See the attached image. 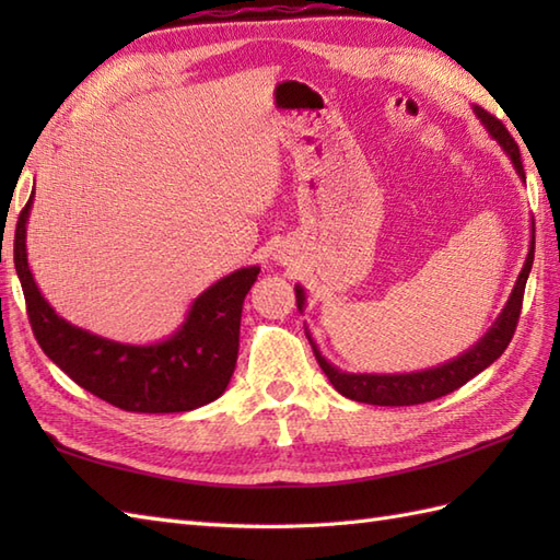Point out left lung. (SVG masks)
Wrapping results in <instances>:
<instances>
[{
  "label": "left lung",
  "mask_w": 560,
  "mask_h": 560,
  "mask_svg": "<svg viewBox=\"0 0 560 560\" xmlns=\"http://www.w3.org/2000/svg\"><path fill=\"white\" fill-rule=\"evenodd\" d=\"M471 110L479 117V122L483 125L486 132H489V137L495 139L498 147L505 151V156L510 159V163H513V168L520 175V180H525L520 149L513 141V137L508 135L503 122L495 120L491 113H486L483 108H479V105H474ZM532 261H534V221H532V241H529L527 259H525V265H522L515 287H513V291H510L508 303L503 305L501 315L495 317V323L486 329V335L477 343H474V347H469L467 351L455 355V359H450L445 363L425 368V371L347 373V371H339L337 365H331L325 359L323 351H319V347L311 335V329L305 327L307 341H311L315 359H317L319 368L325 371V375L329 377V383L335 385V389L343 397H349L353 401H363V404H375V407H411V404L433 401L438 397L450 395V392H455L464 383H469L474 375H479L495 359H501V353L508 349L510 339H513V335H515L520 307H522V295H525ZM295 303H299V311L303 313L307 295H305V289L301 287V283H295Z\"/></svg>",
  "instance_id": "left-lung-1"
}]
</instances>
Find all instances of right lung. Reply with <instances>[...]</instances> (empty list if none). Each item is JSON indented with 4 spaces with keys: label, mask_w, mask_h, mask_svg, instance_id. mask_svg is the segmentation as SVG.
Instances as JSON below:
<instances>
[{
    "label": "right lung",
    "mask_w": 560,
    "mask_h": 560,
    "mask_svg": "<svg viewBox=\"0 0 560 560\" xmlns=\"http://www.w3.org/2000/svg\"><path fill=\"white\" fill-rule=\"evenodd\" d=\"M33 195L23 207L14 265L26 295L28 319L47 359L113 407L137 413H177L219 399L231 383L241 343V315L259 267H243L211 283L189 305L171 337L156 343H122L67 323L45 301L26 253Z\"/></svg>",
    "instance_id": "obj_1"
}]
</instances>
